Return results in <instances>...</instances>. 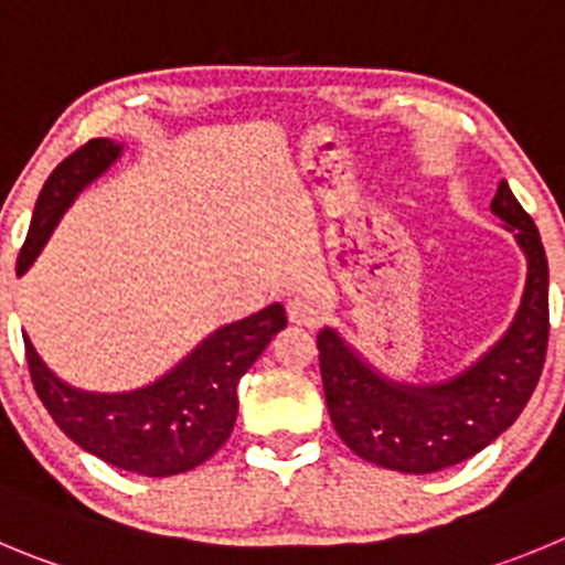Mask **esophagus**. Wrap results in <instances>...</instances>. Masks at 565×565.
I'll return each instance as SVG.
<instances>
[{
  "instance_id": "obj_1",
  "label": "esophagus",
  "mask_w": 565,
  "mask_h": 565,
  "mask_svg": "<svg viewBox=\"0 0 565 565\" xmlns=\"http://www.w3.org/2000/svg\"><path fill=\"white\" fill-rule=\"evenodd\" d=\"M286 310H288V321L297 327H313L316 321H319V308L305 297L288 299Z\"/></svg>"
}]
</instances>
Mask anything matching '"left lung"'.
Returning <instances> with one entry per match:
<instances>
[{
  "label": "left lung",
  "mask_w": 565,
  "mask_h": 565,
  "mask_svg": "<svg viewBox=\"0 0 565 565\" xmlns=\"http://www.w3.org/2000/svg\"><path fill=\"white\" fill-rule=\"evenodd\" d=\"M491 211L527 255V286L513 324L475 366L440 383H396L369 366L332 327L319 332L327 411L343 444L369 463L405 475L463 463L519 418L539 385L550 341L546 252L504 180Z\"/></svg>",
  "instance_id": "8db88e82"
}]
</instances>
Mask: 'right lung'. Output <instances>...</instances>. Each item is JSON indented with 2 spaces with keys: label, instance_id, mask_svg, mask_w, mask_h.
<instances>
[{
  "label": "right lung",
  "instance_id": "obj_1",
  "mask_svg": "<svg viewBox=\"0 0 565 565\" xmlns=\"http://www.w3.org/2000/svg\"><path fill=\"white\" fill-rule=\"evenodd\" d=\"M121 149L125 143L94 138L52 171L35 202L15 274L32 266L77 193L105 174ZM286 324V308L268 305L260 313L218 327L169 374L127 394L72 388L50 372L24 335L26 366L38 399L77 447L116 469L171 477L196 469L222 449L238 416V380Z\"/></svg>",
  "mask_w": 565,
  "mask_h": 565
}]
</instances>
